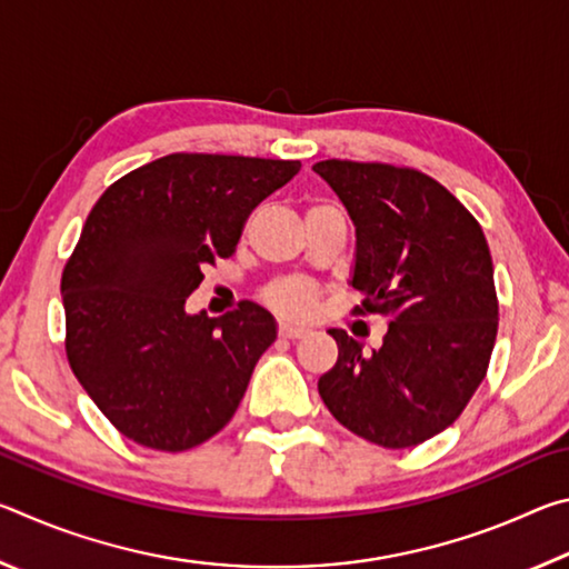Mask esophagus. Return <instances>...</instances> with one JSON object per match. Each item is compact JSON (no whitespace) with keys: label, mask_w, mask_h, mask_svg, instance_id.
Masks as SVG:
<instances>
[{"label":"esophagus","mask_w":569,"mask_h":569,"mask_svg":"<svg viewBox=\"0 0 569 569\" xmlns=\"http://www.w3.org/2000/svg\"><path fill=\"white\" fill-rule=\"evenodd\" d=\"M278 333L283 336V339H303V336L308 333L306 326H296V323H281L278 326Z\"/></svg>","instance_id":"34e87169"}]
</instances>
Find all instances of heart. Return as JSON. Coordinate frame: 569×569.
<instances>
[{
	"label": "heart",
	"mask_w": 569,
	"mask_h": 569,
	"mask_svg": "<svg viewBox=\"0 0 569 569\" xmlns=\"http://www.w3.org/2000/svg\"><path fill=\"white\" fill-rule=\"evenodd\" d=\"M316 298H319V288L306 278H283L266 291L268 306L286 316H296V319L313 311Z\"/></svg>",
	"instance_id": "1"
}]
</instances>
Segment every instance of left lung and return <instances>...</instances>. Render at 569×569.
Instances as JSON below:
<instances>
[{"label": "left lung", "instance_id": "left-lung-1", "mask_svg": "<svg viewBox=\"0 0 569 569\" xmlns=\"http://www.w3.org/2000/svg\"><path fill=\"white\" fill-rule=\"evenodd\" d=\"M356 226L353 313H381L379 351L331 329L333 369L319 379L326 407L346 429L387 449L417 447L459 419L497 339L499 303L487 238L435 178L387 162L321 160Z\"/></svg>", "mask_w": 569, "mask_h": 569}]
</instances>
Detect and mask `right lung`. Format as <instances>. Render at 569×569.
Instances as JSON below:
<instances>
[{"label":"right lung","instance_id":"obj_1","mask_svg":"<svg viewBox=\"0 0 569 569\" xmlns=\"http://www.w3.org/2000/svg\"><path fill=\"white\" fill-rule=\"evenodd\" d=\"M298 170V160L172 152L114 180L90 210L62 271L67 361L134 445L186 451L233 419L276 321L250 301L220 319L190 316L186 298Z\"/></svg>","mask_w":569,"mask_h":569}]
</instances>
